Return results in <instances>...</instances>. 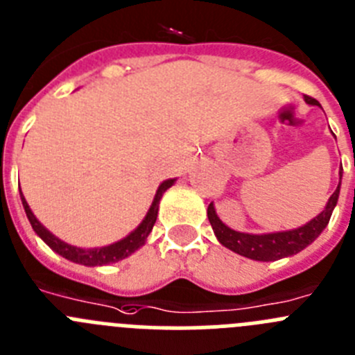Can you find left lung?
Masks as SVG:
<instances>
[{
    "label": "left lung",
    "mask_w": 355,
    "mask_h": 355,
    "mask_svg": "<svg viewBox=\"0 0 355 355\" xmlns=\"http://www.w3.org/2000/svg\"><path fill=\"white\" fill-rule=\"evenodd\" d=\"M304 100H306L310 105H320V103L315 98H311V96H304ZM338 195H340V184H338L334 193L331 195L329 200H327L326 209L322 211L318 216H315L310 223H306V225L299 227V229L294 230H285V232L260 234V236H257V234L236 232V230L229 229V227L218 218L213 204L207 206V218H209V223L214 230V236L218 237V241L222 243L223 246H227V248L232 250V252L239 253V255L248 257V259L268 262V260H278L284 259V257L294 255V253L306 248L310 243H313L315 239L320 236L322 230L326 229L327 223H329V218L338 202Z\"/></svg>",
    "instance_id": "1"
}]
</instances>
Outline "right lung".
Listing matches in <instances>:
<instances>
[{
  "instance_id": "1",
  "label": "right lung",
  "mask_w": 355,
  "mask_h": 355,
  "mask_svg": "<svg viewBox=\"0 0 355 355\" xmlns=\"http://www.w3.org/2000/svg\"><path fill=\"white\" fill-rule=\"evenodd\" d=\"M172 184H174V180H167L158 187V190H156V195H155V200H153L148 214H146V218L142 220L141 225L133 230L130 236H126L125 239L114 243V245L110 246H103V248H91V250H84V248H77V246L67 245V243H63L61 239H58L56 236H52V234L49 232L40 222H38L37 218H35V214L31 213V209H29L28 202H26L24 195L22 193H21V199H22V206H24V211H26V216H28L33 230L42 237V239H44L45 243H47L49 246H51L52 250H54V252L60 253V255L64 257V259L71 260V262H77V264L103 266V264H110V262H118V260L132 255L135 250H139L142 245H144L146 237L149 236V232H151L153 225H155L156 222V216H158V204H160L162 195H164V191L167 190V188H171Z\"/></svg>"
}]
</instances>
